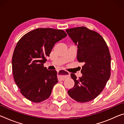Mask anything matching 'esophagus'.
<instances>
[{"label":"esophagus","mask_w":124,"mask_h":124,"mask_svg":"<svg viewBox=\"0 0 124 124\" xmlns=\"http://www.w3.org/2000/svg\"><path fill=\"white\" fill-rule=\"evenodd\" d=\"M57 76L58 80H63L66 78H69L70 77V74L69 72L64 71V70H61L57 73Z\"/></svg>","instance_id":"34e87169"}]
</instances>
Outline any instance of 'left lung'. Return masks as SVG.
Wrapping results in <instances>:
<instances>
[{
	"label": "left lung",
	"mask_w": 124,
	"mask_h": 124,
	"mask_svg": "<svg viewBox=\"0 0 124 124\" xmlns=\"http://www.w3.org/2000/svg\"><path fill=\"white\" fill-rule=\"evenodd\" d=\"M77 46L78 62H83L81 77L70 76L74 86L68 91L70 98L85 103L97 98L105 87L110 77L111 56L105 40L101 35L84 26L66 30Z\"/></svg>",
	"instance_id": "obj_1"
}]
</instances>
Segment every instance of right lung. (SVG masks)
I'll return each mask as SVG.
<instances>
[{"label": "right lung", "instance_id": "obj_1", "mask_svg": "<svg viewBox=\"0 0 124 124\" xmlns=\"http://www.w3.org/2000/svg\"><path fill=\"white\" fill-rule=\"evenodd\" d=\"M67 36L62 30L39 28L20 39L14 51L12 70L20 93L29 101L40 103L48 99L58 82L56 70L44 67L54 44Z\"/></svg>", "mask_w": 124, "mask_h": 124}]
</instances>
